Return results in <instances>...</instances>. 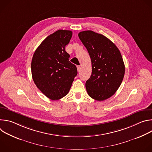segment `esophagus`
I'll return each instance as SVG.
<instances>
[{"label": "esophagus", "instance_id": "esophagus-1", "mask_svg": "<svg viewBox=\"0 0 152 152\" xmlns=\"http://www.w3.org/2000/svg\"><path fill=\"white\" fill-rule=\"evenodd\" d=\"M77 72H79L80 70V67L79 66H77Z\"/></svg>", "mask_w": 152, "mask_h": 152}]
</instances>
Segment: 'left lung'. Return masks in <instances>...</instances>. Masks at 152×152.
<instances>
[{
	"instance_id": "1",
	"label": "left lung",
	"mask_w": 152,
	"mask_h": 152,
	"mask_svg": "<svg viewBox=\"0 0 152 152\" xmlns=\"http://www.w3.org/2000/svg\"><path fill=\"white\" fill-rule=\"evenodd\" d=\"M78 36L91 60L86 91L93 99L104 100L115 94L124 77L125 67L120 52L110 39L92 31L80 32Z\"/></svg>"
}]
</instances>
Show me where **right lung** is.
Here are the masks:
<instances>
[{
	"instance_id": "right-lung-1",
	"label": "right lung",
	"mask_w": 152,
	"mask_h": 152,
	"mask_svg": "<svg viewBox=\"0 0 152 152\" xmlns=\"http://www.w3.org/2000/svg\"><path fill=\"white\" fill-rule=\"evenodd\" d=\"M72 32L59 29L42 41L31 62L33 80L37 88L52 100H59L70 91L77 74L75 65L66 51Z\"/></svg>"
}]
</instances>
